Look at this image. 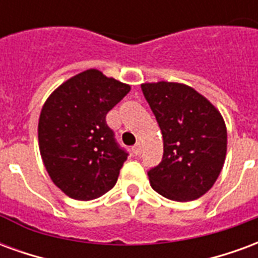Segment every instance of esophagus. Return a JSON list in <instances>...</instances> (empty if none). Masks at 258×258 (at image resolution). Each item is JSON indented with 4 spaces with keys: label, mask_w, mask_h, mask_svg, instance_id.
<instances>
[{
    "label": "esophagus",
    "mask_w": 258,
    "mask_h": 258,
    "mask_svg": "<svg viewBox=\"0 0 258 258\" xmlns=\"http://www.w3.org/2000/svg\"><path fill=\"white\" fill-rule=\"evenodd\" d=\"M133 152H134L135 155H141V152H142V145H141V142H138V144H135V145L133 146Z\"/></svg>",
    "instance_id": "1"
}]
</instances>
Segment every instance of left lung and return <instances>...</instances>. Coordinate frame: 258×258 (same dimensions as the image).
<instances>
[{
  "label": "left lung",
  "mask_w": 258,
  "mask_h": 258,
  "mask_svg": "<svg viewBox=\"0 0 258 258\" xmlns=\"http://www.w3.org/2000/svg\"><path fill=\"white\" fill-rule=\"evenodd\" d=\"M163 135V159L148 171L157 194L175 202L205 195L221 173L227 127L221 113L198 91L179 83L141 85Z\"/></svg>",
  "instance_id": "obj_1"
}]
</instances>
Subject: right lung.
Segmentation results:
<instances>
[{"instance_id": "obj_1", "label": "right lung", "mask_w": 258, "mask_h": 258, "mask_svg": "<svg viewBox=\"0 0 258 258\" xmlns=\"http://www.w3.org/2000/svg\"><path fill=\"white\" fill-rule=\"evenodd\" d=\"M130 85L90 69L49 95L38 120V145L53 184L76 200H92L116 185L128 153L106 124Z\"/></svg>"}]
</instances>
